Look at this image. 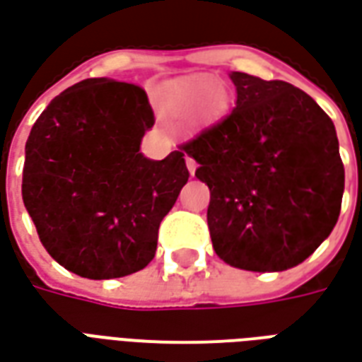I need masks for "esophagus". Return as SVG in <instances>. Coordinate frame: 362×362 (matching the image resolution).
<instances>
[{
  "label": "esophagus",
  "mask_w": 362,
  "mask_h": 362,
  "mask_svg": "<svg viewBox=\"0 0 362 362\" xmlns=\"http://www.w3.org/2000/svg\"><path fill=\"white\" fill-rule=\"evenodd\" d=\"M186 166H188L189 174L194 176V174H196V168H197L196 160H194V158H192V157H186Z\"/></svg>",
  "instance_id": "obj_1"
}]
</instances>
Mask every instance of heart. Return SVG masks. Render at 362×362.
<instances>
[{"instance_id":"obj_1","label":"heart","mask_w":362,"mask_h":362,"mask_svg":"<svg viewBox=\"0 0 362 362\" xmlns=\"http://www.w3.org/2000/svg\"><path fill=\"white\" fill-rule=\"evenodd\" d=\"M225 87L209 77H189L166 90L163 110L174 119H189L194 126L211 124L227 110Z\"/></svg>"}]
</instances>
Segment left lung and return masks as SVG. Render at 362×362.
Listing matches in <instances>:
<instances>
[{"mask_svg": "<svg viewBox=\"0 0 362 362\" xmlns=\"http://www.w3.org/2000/svg\"><path fill=\"white\" fill-rule=\"evenodd\" d=\"M236 106L182 151L209 186L207 225L228 266L285 272L334 230L345 170L334 122L304 90L230 71Z\"/></svg>", "mask_w": 362, "mask_h": 362, "instance_id": "8db88e82", "label": "left lung"}]
</instances>
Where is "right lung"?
Instances as JSON below:
<instances>
[{"label":"right lung","instance_id":"1","mask_svg":"<svg viewBox=\"0 0 362 362\" xmlns=\"http://www.w3.org/2000/svg\"><path fill=\"white\" fill-rule=\"evenodd\" d=\"M155 124L145 90L106 77L56 96L25 145L23 202L52 258L87 279L139 272L188 182L182 151L143 155Z\"/></svg>","mask_w":362,"mask_h":362}]
</instances>
